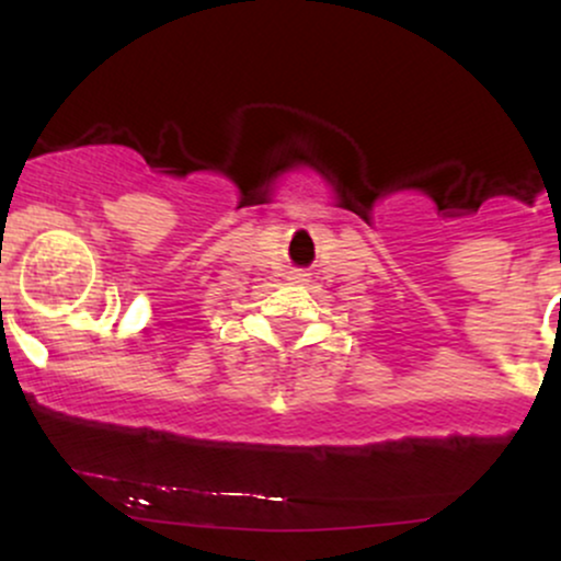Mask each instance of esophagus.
I'll return each instance as SVG.
<instances>
[{"mask_svg": "<svg viewBox=\"0 0 561 561\" xmlns=\"http://www.w3.org/2000/svg\"><path fill=\"white\" fill-rule=\"evenodd\" d=\"M293 279H295V282H308V274H302V272H295V274H293Z\"/></svg>", "mask_w": 561, "mask_h": 561, "instance_id": "esophagus-1", "label": "esophagus"}]
</instances>
